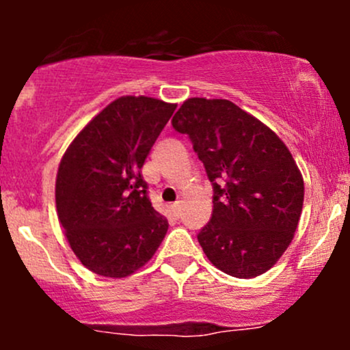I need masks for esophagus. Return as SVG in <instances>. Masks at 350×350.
I'll return each instance as SVG.
<instances>
[{"mask_svg": "<svg viewBox=\"0 0 350 350\" xmlns=\"http://www.w3.org/2000/svg\"><path fill=\"white\" fill-rule=\"evenodd\" d=\"M171 208H172V212H174V215H179L180 214V202H174L171 206Z\"/></svg>", "mask_w": 350, "mask_h": 350, "instance_id": "esophagus-1", "label": "esophagus"}]
</instances>
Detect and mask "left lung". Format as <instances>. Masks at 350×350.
Listing matches in <instances>:
<instances>
[{
    "mask_svg": "<svg viewBox=\"0 0 350 350\" xmlns=\"http://www.w3.org/2000/svg\"><path fill=\"white\" fill-rule=\"evenodd\" d=\"M214 189L198 240L214 267L235 278L268 271L290 247L304 200L303 176L267 124L222 98H187L172 116Z\"/></svg>",
    "mask_w": 350,
    "mask_h": 350,
    "instance_id": "8db88e82",
    "label": "left lung"
}]
</instances>
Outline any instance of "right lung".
Returning <instances> with one entry per match:
<instances>
[{"mask_svg":"<svg viewBox=\"0 0 350 350\" xmlns=\"http://www.w3.org/2000/svg\"><path fill=\"white\" fill-rule=\"evenodd\" d=\"M174 103L116 98L75 136L59 164L55 206L70 248L83 267L124 278L151 260L167 220L151 206L144 159Z\"/></svg>","mask_w":350,"mask_h":350,"instance_id":"1","label":"right lung"}]
</instances>
